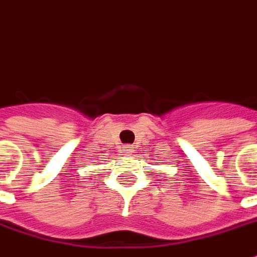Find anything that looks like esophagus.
I'll use <instances>...</instances> for the list:
<instances>
[{
	"mask_svg": "<svg viewBox=\"0 0 257 257\" xmlns=\"http://www.w3.org/2000/svg\"><path fill=\"white\" fill-rule=\"evenodd\" d=\"M122 153H132V147L131 146H123Z\"/></svg>",
	"mask_w": 257,
	"mask_h": 257,
	"instance_id": "obj_1",
	"label": "esophagus"
}]
</instances>
